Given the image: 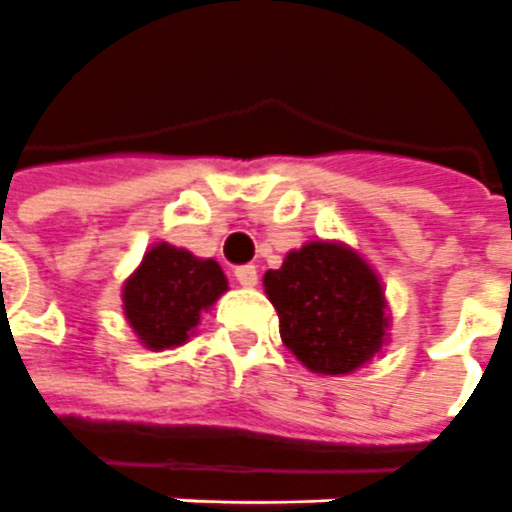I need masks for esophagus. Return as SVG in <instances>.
<instances>
[{
  "instance_id": "1",
  "label": "esophagus",
  "mask_w": 512,
  "mask_h": 512,
  "mask_svg": "<svg viewBox=\"0 0 512 512\" xmlns=\"http://www.w3.org/2000/svg\"><path fill=\"white\" fill-rule=\"evenodd\" d=\"M234 278H237L242 286H256L259 284V270L253 267V264H242L234 270Z\"/></svg>"
}]
</instances>
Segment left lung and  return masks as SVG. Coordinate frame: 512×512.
<instances>
[{"mask_svg":"<svg viewBox=\"0 0 512 512\" xmlns=\"http://www.w3.org/2000/svg\"><path fill=\"white\" fill-rule=\"evenodd\" d=\"M281 339L297 361L322 375H347L378 353L389 320L378 275L342 245L308 242L281 270L264 273Z\"/></svg>","mask_w":512,"mask_h":512,"instance_id":"1","label":"left lung"}]
</instances>
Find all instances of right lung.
Masks as SVG:
<instances>
[{
	"label": "right lung",
	"mask_w": 512,
	"mask_h": 512,
	"mask_svg": "<svg viewBox=\"0 0 512 512\" xmlns=\"http://www.w3.org/2000/svg\"><path fill=\"white\" fill-rule=\"evenodd\" d=\"M226 289L220 264L162 242L123 286V311L143 344L165 350L187 342L201 311Z\"/></svg>",
	"instance_id": "1"
}]
</instances>
